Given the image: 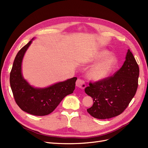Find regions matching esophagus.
Returning <instances> with one entry per match:
<instances>
[{
    "mask_svg": "<svg viewBox=\"0 0 148 148\" xmlns=\"http://www.w3.org/2000/svg\"><path fill=\"white\" fill-rule=\"evenodd\" d=\"M76 86L82 89H84L86 87V83H85V82L83 79H79L76 81Z\"/></svg>",
    "mask_w": 148,
    "mask_h": 148,
    "instance_id": "34e87169",
    "label": "esophagus"
}]
</instances>
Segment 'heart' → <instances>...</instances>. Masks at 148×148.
Wrapping results in <instances>:
<instances>
[{
  "mask_svg": "<svg viewBox=\"0 0 148 148\" xmlns=\"http://www.w3.org/2000/svg\"><path fill=\"white\" fill-rule=\"evenodd\" d=\"M108 54L109 53L107 51H101L98 54L97 59H103L90 69L88 75L90 79L99 80L106 78L110 74L116 65V60L112 56H107Z\"/></svg>",
  "mask_w": 148,
  "mask_h": 148,
  "instance_id": "heart-1",
  "label": "heart"
}]
</instances>
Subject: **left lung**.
Segmentation results:
<instances>
[{
	"label": "left lung",
	"instance_id": "left-lung-1",
	"mask_svg": "<svg viewBox=\"0 0 148 148\" xmlns=\"http://www.w3.org/2000/svg\"><path fill=\"white\" fill-rule=\"evenodd\" d=\"M139 67L130 50L122 67L113 75L89 82L84 89L93 98L94 104L88 108L93 117L110 119L121 114L128 106L138 88Z\"/></svg>",
	"mask_w": 148,
	"mask_h": 148
}]
</instances>
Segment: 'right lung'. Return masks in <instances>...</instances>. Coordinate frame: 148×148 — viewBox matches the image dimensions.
I'll list each match as a JSON object with an SVG mask.
<instances>
[{"instance_id":"obj_1","label":"right lung","mask_w":148,"mask_h":148,"mask_svg":"<svg viewBox=\"0 0 148 148\" xmlns=\"http://www.w3.org/2000/svg\"><path fill=\"white\" fill-rule=\"evenodd\" d=\"M31 42L30 41L22 47L15 58L10 73V86L15 101L22 110L35 116H45L53 112L65 97L73 93L77 78L73 77L44 89L30 86L22 76L21 62Z\"/></svg>"}]
</instances>
